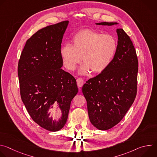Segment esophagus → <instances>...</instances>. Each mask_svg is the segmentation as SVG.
Returning a JSON list of instances; mask_svg holds the SVG:
<instances>
[{"label":"esophagus","mask_w":157,"mask_h":157,"mask_svg":"<svg viewBox=\"0 0 157 157\" xmlns=\"http://www.w3.org/2000/svg\"><path fill=\"white\" fill-rule=\"evenodd\" d=\"M76 81H77V85H78V87H81L82 86H83V84H84V80L82 79V78H78V79H77V80H76Z\"/></svg>","instance_id":"obj_1"}]
</instances>
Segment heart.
Returning <instances> with one entry per match:
<instances>
[{
  "label": "heart",
  "mask_w": 157,
  "mask_h": 157,
  "mask_svg": "<svg viewBox=\"0 0 157 157\" xmlns=\"http://www.w3.org/2000/svg\"><path fill=\"white\" fill-rule=\"evenodd\" d=\"M73 44L66 43L60 48L63 64L69 70H74L78 64L84 62L79 73L86 75L90 70L101 73L113 61L117 50L116 38L93 30L79 32L73 38Z\"/></svg>",
  "instance_id": "heart-1"
}]
</instances>
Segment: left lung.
Masks as SVG:
<instances>
[{"instance_id":"obj_1","label":"left lung","mask_w":157,"mask_h":157,"mask_svg":"<svg viewBox=\"0 0 157 157\" xmlns=\"http://www.w3.org/2000/svg\"><path fill=\"white\" fill-rule=\"evenodd\" d=\"M111 26L117 22H101ZM118 41L114 57L107 68L89 79L82 88L89 120L98 129L105 130L117 125L132 105L137 94L138 59L130 37L116 30Z\"/></svg>"}]
</instances>
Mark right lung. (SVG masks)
<instances>
[{"instance_id": "1", "label": "right lung", "mask_w": 157, "mask_h": 157, "mask_svg": "<svg viewBox=\"0 0 157 157\" xmlns=\"http://www.w3.org/2000/svg\"><path fill=\"white\" fill-rule=\"evenodd\" d=\"M69 21L39 30L26 42L18 64L20 96L33 121L52 132L65 125L71 102L77 94L76 79L61 68V44ZM56 104L62 113L58 120L49 109Z\"/></svg>"}]
</instances>
